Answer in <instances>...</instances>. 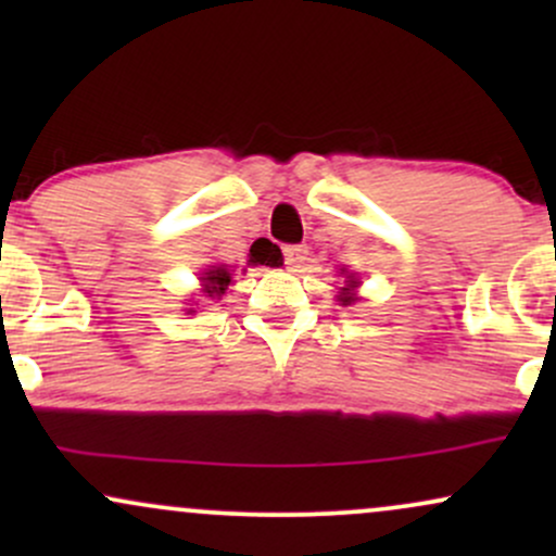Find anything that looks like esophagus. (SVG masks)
Returning a JSON list of instances; mask_svg holds the SVG:
<instances>
[{
  "instance_id": "esophagus-1",
  "label": "esophagus",
  "mask_w": 556,
  "mask_h": 556,
  "mask_svg": "<svg viewBox=\"0 0 556 556\" xmlns=\"http://www.w3.org/2000/svg\"><path fill=\"white\" fill-rule=\"evenodd\" d=\"M285 261H287V266H290L292 271H300V269H303L305 261H308V248H305V245L285 248Z\"/></svg>"
}]
</instances>
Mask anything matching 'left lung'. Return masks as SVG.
Listing matches in <instances>:
<instances>
[{
	"label": "left lung",
	"instance_id": "obj_1",
	"mask_svg": "<svg viewBox=\"0 0 556 556\" xmlns=\"http://www.w3.org/2000/svg\"><path fill=\"white\" fill-rule=\"evenodd\" d=\"M344 274V269H342ZM358 277L355 274H344V287H340V295H337V300H340V305H353L358 303V295H355V290H358Z\"/></svg>",
	"mask_w": 556,
	"mask_h": 556
}]
</instances>
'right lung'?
Listing matches in <instances>:
<instances>
[{
	"mask_svg": "<svg viewBox=\"0 0 556 556\" xmlns=\"http://www.w3.org/2000/svg\"><path fill=\"white\" fill-rule=\"evenodd\" d=\"M251 264L253 266H282V251L271 242H258V251H251ZM232 271L227 264L208 266L206 271L201 274V298L198 300H219L227 292V287L232 285ZM245 271V269H242ZM198 305V303H195ZM188 314H195L193 308H188Z\"/></svg>",
	"mask_w": 556,
	"mask_h": 556,
	"instance_id": "right-lung-1",
	"label": "right lung"
}]
</instances>
